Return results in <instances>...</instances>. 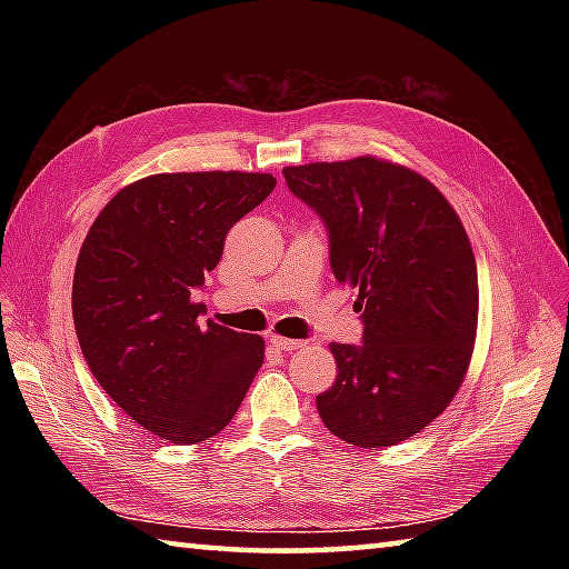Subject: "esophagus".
<instances>
[{
    "label": "esophagus",
    "instance_id": "esophagus-1",
    "mask_svg": "<svg viewBox=\"0 0 569 569\" xmlns=\"http://www.w3.org/2000/svg\"><path fill=\"white\" fill-rule=\"evenodd\" d=\"M271 347L278 349V352H296V349L303 347V342H300V340H288V337L273 335L271 337Z\"/></svg>",
    "mask_w": 569,
    "mask_h": 569
}]
</instances>
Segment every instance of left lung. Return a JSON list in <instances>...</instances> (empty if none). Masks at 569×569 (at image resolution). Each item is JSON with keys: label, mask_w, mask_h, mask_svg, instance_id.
<instances>
[{"label": "left lung", "mask_w": 569, "mask_h": 569, "mask_svg": "<svg viewBox=\"0 0 569 569\" xmlns=\"http://www.w3.org/2000/svg\"><path fill=\"white\" fill-rule=\"evenodd\" d=\"M318 212L340 283L359 288V345H330L337 379L318 413L355 447H389L438 418L462 383L477 335L475 251L452 204L403 166L352 161L283 168Z\"/></svg>", "instance_id": "obj_1"}]
</instances>
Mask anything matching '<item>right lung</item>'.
<instances>
[{"label":"right lung","instance_id":"add662e5","mask_svg":"<svg viewBox=\"0 0 569 569\" xmlns=\"http://www.w3.org/2000/svg\"><path fill=\"white\" fill-rule=\"evenodd\" d=\"M269 173H161L122 188L82 241L72 320L92 377L141 428L196 445L229 426L263 340L208 322L192 291L224 237L271 196Z\"/></svg>","mask_w":569,"mask_h":569}]
</instances>
